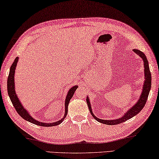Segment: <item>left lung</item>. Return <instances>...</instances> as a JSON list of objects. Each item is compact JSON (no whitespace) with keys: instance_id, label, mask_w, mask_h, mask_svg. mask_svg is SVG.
Masks as SVG:
<instances>
[{"instance_id":"obj_1","label":"left lung","mask_w":159,"mask_h":159,"mask_svg":"<svg viewBox=\"0 0 159 159\" xmlns=\"http://www.w3.org/2000/svg\"><path fill=\"white\" fill-rule=\"evenodd\" d=\"M133 51L142 58L143 61V68H144V70H143V71H144V82H143V84L142 86V93H141L140 96L137 102H136L133 106L131 107L127 112L124 113V115H123L122 117L117 118V119L115 120H102L98 117H96V116L93 114V112L92 111L91 104H90V102L89 98L88 96L86 98V102H87L88 106H89L90 114L92 115L93 118L96 120L98 122L102 123V124H105V125H115L120 124V123L126 122L127 120L131 119V118H132L133 117H134V116L137 115L138 113L143 109V107H144L146 102H147V100L148 94H149L151 87H152V74H151L149 66H148V61L147 59L146 55L143 54L142 52H141L140 50H138L137 49H133Z\"/></svg>"}]
</instances>
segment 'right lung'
<instances>
[{
	"mask_svg": "<svg viewBox=\"0 0 159 159\" xmlns=\"http://www.w3.org/2000/svg\"><path fill=\"white\" fill-rule=\"evenodd\" d=\"M19 57H16L13 63L11 65V68H10V72L8 75V78H7V93H8V95L10 97V99H11V102L13 105L15 109L18 113L20 116H21V117L23 118L24 120L26 121H28V122L33 123L34 125H39V126H42V127H54V126H57L61 124L63 122V120H64V118L66 117L67 115L68 112V106H69V103L70 102V100L71 99V98L74 95V93L75 90H76L77 88L79 87L78 85H74V86L70 88L68 91V93L66 95V99H65V112L63 118L61 120L57 121V122H42L40 121H37L35 120L34 118L32 117V116L30 114L29 112L27 111V109H25L23 105L22 104L20 100L18 98V96L17 95V93L16 92V89H15V73H16V69L17 66V64L18 62Z\"/></svg>",
	"mask_w": 159,
	"mask_h": 159,
	"instance_id": "1",
	"label": "right lung"
}]
</instances>
